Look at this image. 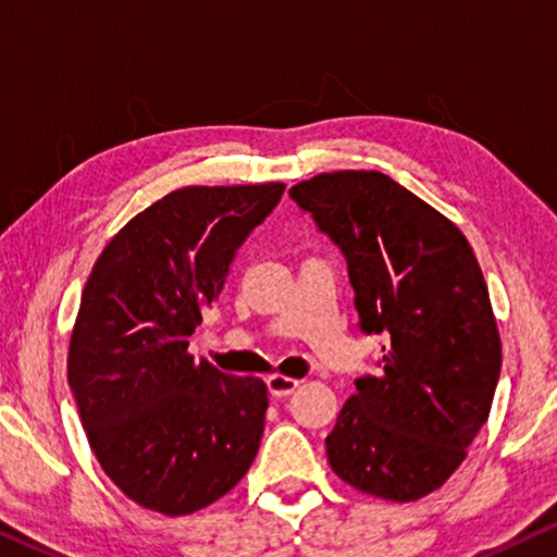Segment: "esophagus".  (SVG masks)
Listing matches in <instances>:
<instances>
[{
  "label": "esophagus",
  "mask_w": 557,
  "mask_h": 557,
  "mask_svg": "<svg viewBox=\"0 0 557 557\" xmlns=\"http://www.w3.org/2000/svg\"><path fill=\"white\" fill-rule=\"evenodd\" d=\"M265 385H269V393L273 398H288L296 387H299V380L296 377H286V375H271L265 380Z\"/></svg>",
  "instance_id": "1"
}]
</instances>
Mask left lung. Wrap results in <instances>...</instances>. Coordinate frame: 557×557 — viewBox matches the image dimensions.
<instances>
[{"label":"left lung","mask_w":557,"mask_h":557,"mask_svg":"<svg viewBox=\"0 0 557 557\" xmlns=\"http://www.w3.org/2000/svg\"><path fill=\"white\" fill-rule=\"evenodd\" d=\"M288 195L345 256L360 330L385 339L380 372L355 380L326 436V459L372 497L421 499L467 459L502 370L474 250L383 172L317 174Z\"/></svg>","instance_id":"1"}]
</instances>
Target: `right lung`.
Segmentation results:
<instances>
[{
  "instance_id": "obj_1",
  "label": "right lung",
  "mask_w": 557,
  "mask_h": 557,
  "mask_svg": "<svg viewBox=\"0 0 557 557\" xmlns=\"http://www.w3.org/2000/svg\"><path fill=\"white\" fill-rule=\"evenodd\" d=\"M284 185L174 189L113 235L81 296L67 383L111 482L154 512L212 505L261 446L269 391L187 352Z\"/></svg>"
}]
</instances>
